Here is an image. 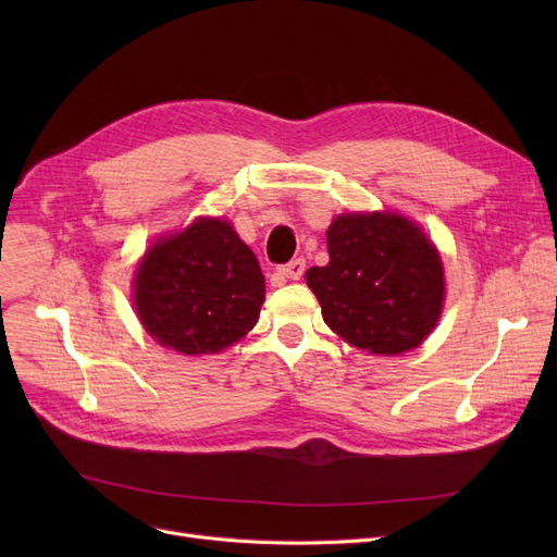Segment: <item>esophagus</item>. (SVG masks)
<instances>
[{"instance_id":"1","label":"esophagus","mask_w":557,"mask_h":557,"mask_svg":"<svg viewBox=\"0 0 557 557\" xmlns=\"http://www.w3.org/2000/svg\"><path fill=\"white\" fill-rule=\"evenodd\" d=\"M302 273H305V259H294V261L284 263L282 269H277V275H280L282 280H284V277H288V280H300Z\"/></svg>"}]
</instances>
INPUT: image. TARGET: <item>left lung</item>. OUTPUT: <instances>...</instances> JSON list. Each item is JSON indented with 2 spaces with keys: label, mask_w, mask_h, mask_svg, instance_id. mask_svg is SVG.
Here are the masks:
<instances>
[{
  "label": "left lung",
  "mask_w": 557,
  "mask_h": 557,
  "mask_svg": "<svg viewBox=\"0 0 557 557\" xmlns=\"http://www.w3.org/2000/svg\"><path fill=\"white\" fill-rule=\"evenodd\" d=\"M327 267L307 271L325 323L372 355L418 347L443 311V261L399 214H341L327 230Z\"/></svg>",
  "instance_id": "1"
}]
</instances>
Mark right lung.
I'll list each match as a JSON object with an SVG mask.
<instances>
[{"mask_svg":"<svg viewBox=\"0 0 557 557\" xmlns=\"http://www.w3.org/2000/svg\"><path fill=\"white\" fill-rule=\"evenodd\" d=\"M267 294L255 252L221 219L160 239L135 273L144 330L181 355H212L248 334Z\"/></svg>","mask_w":557,"mask_h":557,"instance_id":"right-lung-1","label":"right lung"}]
</instances>
